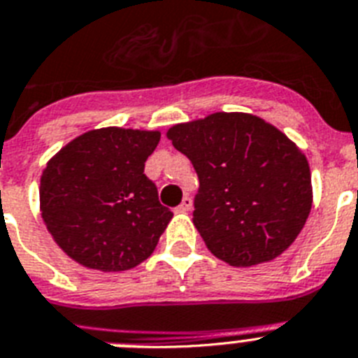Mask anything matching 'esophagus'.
Listing matches in <instances>:
<instances>
[{
	"mask_svg": "<svg viewBox=\"0 0 358 358\" xmlns=\"http://www.w3.org/2000/svg\"><path fill=\"white\" fill-rule=\"evenodd\" d=\"M191 207H193V200H191V198H189V196H184L182 203H180V206L176 207V211L187 213V211H191Z\"/></svg>",
	"mask_w": 358,
	"mask_h": 358,
	"instance_id": "34e87169",
	"label": "esophagus"
}]
</instances>
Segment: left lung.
<instances>
[{
	"label": "left lung",
	"instance_id": "8db88e82",
	"mask_svg": "<svg viewBox=\"0 0 358 358\" xmlns=\"http://www.w3.org/2000/svg\"><path fill=\"white\" fill-rule=\"evenodd\" d=\"M167 138L196 171L193 224L216 258L257 266L295 242L313 189L308 160L286 134L253 114L215 113L173 125Z\"/></svg>",
	"mask_w": 358,
	"mask_h": 358
}]
</instances>
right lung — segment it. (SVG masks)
I'll return each instance as SVG.
<instances>
[{
  "instance_id": "obj_1",
  "label": "right lung",
  "mask_w": 358,
  "mask_h": 358,
  "mask_svg": "<svg viewBox=\"0 0 358 358\" xmlns=\"http://www.w3.org/2000/svg\"><path fill=\"white\" fill-rule=\"evenodd\" d=\"M158 142V131L105 127L50 158L41 174V216L72 260L110 273L151 257L173 218L143 173Z\"/></svg>"
}]
</instances>
